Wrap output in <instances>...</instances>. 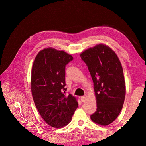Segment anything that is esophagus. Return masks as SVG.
<instances>
[{
    "mask_svg": "<svg viewBox=\"0 0 146 146\" xmlns=\"http://www.w3.org/2000/svg\"><path fill=\"white\" fill-rule=\"evenodd\" d=\"M86 97L85 96H82L80 97V99H81L82 102H85L86 101Z\"/></svg>",
    "mask_w": 146,
    "mask_h": 146,
    "instance_id": "34e87169",
    "label": "esophagus"
}]
</instances>
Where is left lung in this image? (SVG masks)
<instances>
[{
  "label": "left lung",
  "mask_w": 146,
  "mask_h": 146,
  "mask_svg": "<svg viewBox=\"0 0 146 146\" xmlns=\"http://www.w3.org/2000/svg\"><path fill=\"white\" fill-rule=\"evenodd\" d=\"M80 56L94 82L97 108L90 119L97 124L108 125L119 115L125 100V83L119 59L103 44L89 48Z\"/></svg>",
  "instance_id": "left-lung-1"
}]
</instances>
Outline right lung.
Returning <instances> with one entry per match:
<instances>
[{"instance_id": "add662e5", "label": "right lung", "mask_w": 146, "mask_h": 146, "mask_svg": "<svg viewBox=\"0 0 146 146\" xmlns=\"http://www.w3.org/2000/svg\"><path fill=\"white\" fill-rule=\"evenodd\" d=\"M72 56L51 47L41 50L31 70V89L36 108L48 125L62 128L71 121L77 98L66 95L65 67Z\"/></svg>"}]
</instances>
